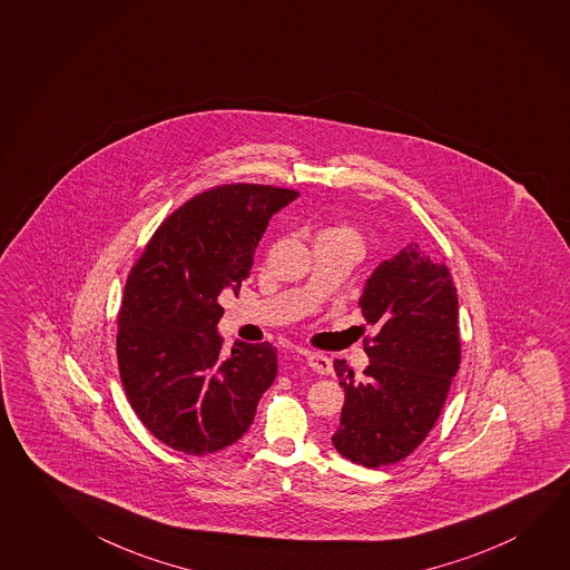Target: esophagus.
I'll return each mask as SVG.
<instances>
[{"mask_svg": "<svg viewBox=\"0 0 570 570\" xmlns=\"http://www.w3.org/2000/svg\"><path fill=\"white\" fill-rule=\"evenodd\" d=\"M306 361L307 365L314 368L316 373H320V375H330L333 371L332 357H327L325 353H320V351H312V353H307Z\"/></svg>", "mask_w": 570, "mask_h": 570, "instance_id": "34e87169", "label": "esophagus"}]
</instances>
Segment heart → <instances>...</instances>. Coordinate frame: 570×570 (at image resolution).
Segmentation results:
<instances>
[{
    "label": "heart",
    "instance_id": "heart-1",
    "mask_svg": "<svg viewBox=\"0 0 570 570\" xmlns=\"http://www.w3.org/2000/svg\"><path fill=\"white\" fill-rule=\"evenodd\" d=\"M317 238H342V240H351V243L361 246L360 235H357L353 228L345 227V225L324 228V230L317 235Z\"/></svg>",
    "mask_w": 570,
    "mask_h": 570
}]
</instances>
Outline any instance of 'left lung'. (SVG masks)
<instances>
[{"mask_svg": "<svg viewBox=\"0 0 570 570\" xmlns=\"http://www.w3.org/2000/svg\"><path fill=\"white\" fill-rule=\"evenodd\" d=\"M360 306L377 333L365 340L363 377L333 361L345 404L332 442L351 462L381 468L412 454L439 421L460 367L458 294L446 264L411 243L373 271Z\"/></svg>", "mask_w": 570, "mask_h": 570, "instance_id": "8db88e82", "label": "left lung"}]
</instances>
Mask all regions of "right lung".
I'll return each instance as SVG.
<instances>
[{
	"label": "right lung",
	"mask_w": 570,
	"mask_h": 570,
	"mask_svg": "<svg viewBox=\"0 0 570 570\" xmlns=\"http://www.w3.org/2000/svg\"><path fill=\"white\" fill-rule=\"evenodd\" d=\"M296 197L254 184L199 193L159 225L131 266L116 335L120 379L144 426L177 452L235 444L276 379L268 342L223 353L219 299L238 294L268 220Z\"/></svg>",
	"instance_id": "right-lung-1"
}]
</instances>
